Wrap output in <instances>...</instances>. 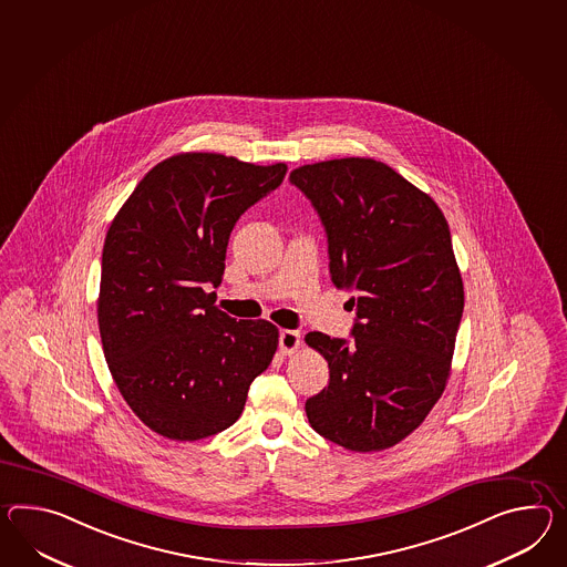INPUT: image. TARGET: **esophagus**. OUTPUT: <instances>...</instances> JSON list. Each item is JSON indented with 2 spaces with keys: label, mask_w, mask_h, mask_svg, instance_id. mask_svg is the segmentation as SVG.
<instances>
[{
  "label": "esophagus",
  "mask_w": 567,
  "mask_h": 567,
  "mask_svg": "<svg viewBox=\"0 0 567 567\" xmlns=\"http://www.w3.org/2000/svg\"><path fill=\"white\" fill-rule=\"evenodd\" d=\"M301 333L292 332V330H282L278 336V348L285 357H292L299 348H301Z\"/></svg>",
  "instance_id": "esophagus-1"
}]
</instances>
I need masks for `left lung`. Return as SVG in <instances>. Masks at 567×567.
I'll use <instances>...</instances> for the list:
<instances>
[{"label": "left lung", "mask_w": 567, "mask_h": 567, "mask_svg": "<svg viewBox=\"0 0 567 567\" xmlns=\"http://www.w3.org/2000/svg\"><path fill=\"white\" fill-rule=\"evenodd\" d=\"M328 234L330 275L352 290L354 340L311 332L330 367L305 412L323 439L357 453L410 436L441 400L463 316L449 223L429 194L371 157L290 172Z\"/></svg>", "instance_id": "left-lung-1"}]
</instances>
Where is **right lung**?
<instances>
[{
    "instance_id": "obj_1",
    "label": "right lung",
    "mask_w": 567,
    "mask_h": 567,
    "mask_svg": "<svg viewBox=\"0 0 567 567\" xmlns=\"http://www.w3.org/2000/svg\"><path fill=\"white\" fill-rule=\"evenodd\" d=\"M287 164L178 153L152 167L112 219L97 326L112 379L147 429L200 441L244 412L277 352L266 319L229 318L215 292L237 219L285 181Z\"/></svg>"
}]
</instances>
